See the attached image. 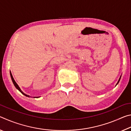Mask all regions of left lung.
Masks as SVG:
<instances>
[{
  "label": "left lung",
  "instance_id": "1",
  "mask_svg": "<svg viewBox=\"0 0 131 131\" xmlns=\"http://www.w3.org/2000/svg\"><path fill=\"white\" fill-rule=\"evenodd\" d=\"M121 77H119V80H118V83H117V84H118V83H119V80H120V79H121ZM117 84H116V85H117Z\"/></svg>",
  "mask_w": 131,
  "mask_h": 131
}]
</instances>
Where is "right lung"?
<instances>
[{
    "instance_id": "1",
    "label": "right lung",
    "mask_w": 131,
    "mask_h": 131,
    "mask_svg": "<svg viewBox=\"0 0 131 131\" xmlns=\"http://www.w3.org/2000/svg\"><path fill=\"white\" fill-rule=\"evenodd\" d=\"M10 76H11V78H12V81H13V84H14V85H15V87H16V88L17 89H18V90L19 91H20L22 94H23V95H25V96H28V97H29V95H26L25 94H24V93L21 90V89H20V88L19 87V86L18 85V84L16 83V82L15 81V80H14V78H13V76H12V73L10 72Z\"/></svg>"
}]
</instances>
